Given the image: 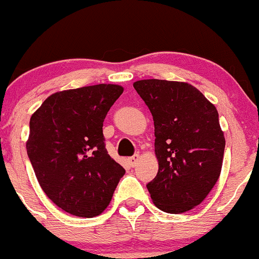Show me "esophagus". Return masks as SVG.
Masks as SVG:
<instances>
[{"instance_id":"1","label":"esophagus","mask_w":259,"mask_h":259,"mask_svg":"<svg viewBox=\"0 0 259 259\" xmlns=\"http://www.w3.org/2000/svg\"><path fill=\"white\" fill-rule=\"evenodd\" d=\"M140 154H135L133 155V157H131V158H128V163H130V165L131 166H136L137 165V163H138V160H140Z\"/></svg>"}]
</instances>
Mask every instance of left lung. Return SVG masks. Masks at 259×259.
<instances>
[{"label":"left lung","instance_id":"8db88e82","mask_svg":"<svg viewBox=\"0 0 259 259\" xmlns=\"http://www.w3.org/2000/svg\"><path fill=\"white\" fill-rule=\"evenodd\" d=\"M133 88L154 121L159 169L147 189L164 212H186L204 201L221 173L225 137L218 110L188 82L147 79Z\"/></svg>","mask_w":259,"mask_h":259}]
</instances>
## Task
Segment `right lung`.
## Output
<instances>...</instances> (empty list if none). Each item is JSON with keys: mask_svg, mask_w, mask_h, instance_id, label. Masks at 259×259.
<instances>
[{"mask_svg": "<svg viewBox=\"0 0 259 259\" xmlns=\"http://www.w3.org/2000/svg\"><path fill=\"white\" fill-rule=\"evenodd\" d=\"M123 93L99 84L53 94L32 115L27 154L47 196L79 218L104 212L124 169L108 155L102 133L108 110Z\"/></svg>", "mask_w": 259, "mask_h": 259, "instance_id": "obj_1", "label": "right lung"}]
</instances>
